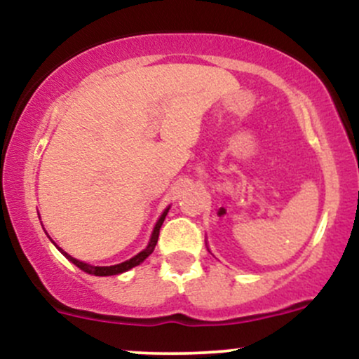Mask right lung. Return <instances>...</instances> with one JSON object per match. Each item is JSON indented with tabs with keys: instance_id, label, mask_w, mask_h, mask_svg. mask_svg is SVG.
I'll return each mask as SVG.
<instances>
[{
	"instance_id": "obj_1",
	"label": "right lung",
	"mask_w": 359,
	"mask_h": 359,
	"mask_svg": "<svg viewBox=\"0 0 359 359\" xmlns=\"http://www.w3.org/2000/svg\"><path fill=\"white\" fill-rule=\"evenodd\" d=\"M167 212H168V209H167L165 212L162 214V217H160L158 222H156V226H155V229H154V234H151V240H150V243H148L147 248L143 250V251H140V253L137 255V257H133V258L126 259V262L119 263V265H113V266H93V265H88V263H84V262H79V259L72 258L71 255H67V253H65V251H62L60 248H59V250L62 251V253H64V257H65V258L71 259V262L74 263V265L79 266V269H81V270H84L86 273L96 275V277H108V275H118V273H123V271H126V270L133 269V266L140 265V263H142L143 259H145L147 257H150V255L154 253L156 241H158L160 228H162L163 219H165Z\"/></svg>"
}]
</instances>
